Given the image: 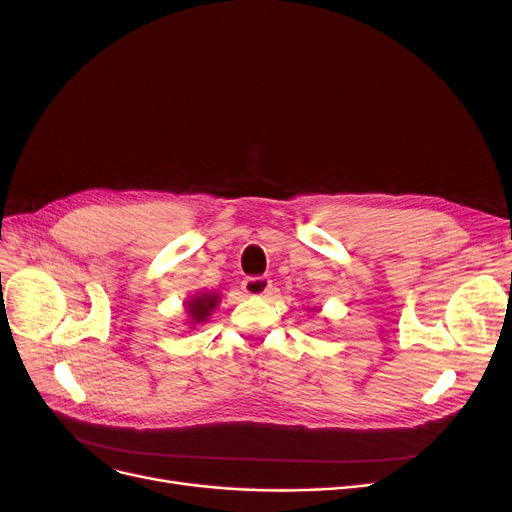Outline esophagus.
Masks as SVG:
<instances>
[{
  "label": "esophagus",
  "instance_id": "1",
  "mask_svg": "<svg viewBox=\"0 0 512 512\" xmlns=\"http://www.w3.org/2000/svg\"><path fill=\"white\" fill-rule=\"evenodd\" d=\"M270 288H272L270 278H247L242 282V290L251 294V297H263V294L270 292Z\"/></svg>",
  "mask_w": 512,
  "mask_h": 512
}]
</instances>
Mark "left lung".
I'll return each instance as SVG.
<instances>
[{
  "label": "left lung",
  "instance_id": "8db88e82",
  "mask_svg": "<svg viewBox=\"0 0 512 512\" xmlns=\"http://www.w3.org/2000/svg\"><path fill=\"white\" fill-rule=\"evenodd\" d=\"M311 311H317V309H315V307H311Z\"/></svg>",
  "mask_w": 512,
  "mask_h": 512
}]
</instances>
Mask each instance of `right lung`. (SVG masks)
Segmentation results:
<instances>
[{"label": "right lung", "mask_w": 512, "mask_h": 512, "mask_svg": "<svg viewBox=\"0 0 512 512\" xmlns=\"http://www.w3.org/2000/svg\"><path fill=\"white\" fill-rule=\"evenodd\" d=\"M220 301H222L220 292H197V294H193V297L184 303V311L188 315V324H191V328H195L199 324H205L209 315L215 309H218Z\"/></svg>", "instance_id": "obj_1"}]
</instances>
